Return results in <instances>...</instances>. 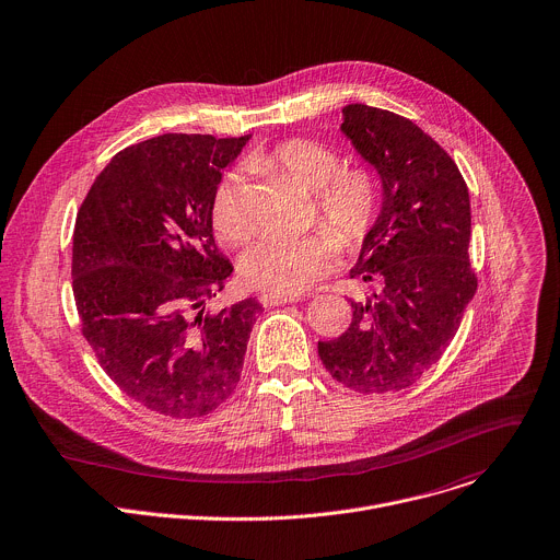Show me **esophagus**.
<instances>
[{"label": "esophagus", "instance_id": "esophagus-1", "mask_svg": "<svg viewBox=\"0 0 560 560\" xmlns=\"http://www.w3.org/2000/svg\"><path fill=\"white\" fill-rule=\"evenodd\" d=\"M301 294H270V292H261L259 301L264 307H272V305H281V303H294L301 301Z\"/></svg>", "mask_w": 560, "mask_h": 560}]
</instances>
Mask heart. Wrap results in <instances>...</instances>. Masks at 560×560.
<instances>
[{"label": "heart", "instance_id": "obj_1", "mask_svg": "<svg viewBox=\"0 0 560 560\" xmlns=\"http://www.w3.org/2000/svg\"><path fill=\"white\" fill-rule=\"evenodd\" d=\"M248 171L279 173L314 191L316 211L345 246L362 242L378 215L381 186L362 164L340 166V158L323 142L290 138L246 158ZM211 226L229 246H242L253 235L246 211L244 179L237 171L222 175L211 196ZM340 255V243L329 229L301 237H264L242 257V277L248 285L270 294H299L323 279Z\"/></svg>", "mask_w": 560, "mask_h": 560}]
</instances>
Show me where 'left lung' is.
Listing matches in <instances>:
<instances>
[{"mask_svg": "<svg viewBox=\"0 0 560 560\" xmlns=\"http://www.w3.org/2000/svg\"><path fill=\"white\" fill-rule=\"evenodd\" d=\"M340 129L383 179L381 215L349 272L381 292L351 301L349 327L318 340V355L358 394L400 392L442 358L477 292L468 186L453 158L405 116L351 103Z\"/></svg>", "mask_w": 560, "mask_h": 560, "instance_id": "obj_1", "label": "left lung"}]
</instances>
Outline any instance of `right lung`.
<instances>
[{
  "label": "right lung",
  "instance_id": "1",
  "mask_svg": "<svg viewBox=\"0 0 560 560\" xmlns=\"http://www.w3.org/2000/svg\"><path fill=\"white\" fill-rule=\"evenodd\" d=\"M250 136L162 133L118 151L81 205L72 292L81 331L114 385L168 418H202L235 392L261 305L207 301L233 272L211 196Z\"/></svg>",
  "mask_w": 560,
  "mask_h": 560
}]
</instances>
